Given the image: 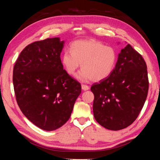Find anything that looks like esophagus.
I'll return each instance as SVG.
<instances>
[{"label":"esophagus","instance_id":"34e87169","mask_svg":"<svg viewBox=\"0 0 160 160\" xmlns=\"http://www.w3.org/2000/svg\"><path fill=\"white\" fill-rule=\"evenodd\" d=\"M82 89L83 90H88L89 89H90V88H89V86L88 85H84V84H82Z\"/></svg>","mask_w":160,"mask_h":160}]
</instances>
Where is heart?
Wrapping results in <instances>:
<instances>
[{
  "instance_id": "heart-1",
  "label": "heart",
  "mask_w": 160,
  "mask_h": 160,
  "mask_svg": "<svg viewBox=\"0 0 160 160\" xmlns=\"http://www.w3.org/2000/svg\"><path fill=\"white\" fill-rule=\"evenodd\" d=\"M70 51H65L62 65L70 75H74L81 64L82 70L77 75L78 80L94 82L106 79L113 72L117 62L115 48L105 46L94 39L78 40L70 45Z\"/></svg>"
}]
</instances>
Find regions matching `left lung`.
<instances>
[{
  "label": "left lung",
  "instance_id": "left-lung-1",
  "mask_svg": "<svg viewBox=\"0 0 160 160\" xmlns=\"http://www.w3.org/2000/svg\"><path fill=\"white\" fill-rule=\"evenodd\" d=\"M149 89L147 65L128 44L118 54L113 72L91 87L95 120L104 128L118 131L134 122L141 112Z\"/></svg>",
  "mask_w": 160,
  "mask_h": 160
}]
</instances>
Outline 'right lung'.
<instances>
[{
    "mask_svg": "<svg viewBox=\"0 0 160 160\" xmlns=\"http://www.w3.org/2000/svg\"><path fill=\"white\" fill-rule=\"evenodd\" d=\"M63 41L58 37L32 43L13 68L16 100L28 120L44 131H54L70 118L80 83L67 73L61 60Z\"/></svg>",
    "mask_w": 160,
    "mask_h": 160,
    "instance_id": "1",
    "label": "right lung"
}]
</instances>
